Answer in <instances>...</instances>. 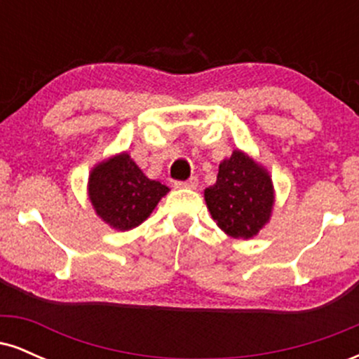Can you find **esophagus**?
Instances as JSON below:
<instances>
[{"label": "esophagus", "mask_w": 359, "mask_h": 359, "mask_svg": "<svg viewBox=\"0 0 359 359\" xmlns=\"http://www.w3.org/2000/svg\"><path fill=\"white\" fill-rule=\"evenodd\" d=\"M177 189H196L197 187V179L196 177H191L187 180H177L175 182Z\"/></svg>", "instance_id": "1"}]
</instances>
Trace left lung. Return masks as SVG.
Instances as JSON below:
<instances>
[{"label": "left lung", "mask_w": 359, "mask_h": 359, "mask_svg": "<svg viewBox=\"0 0 359 359\" xmlns=\"http://www.w3.org/2000/svg\"><path fill=\"white\" fill-rule=\"evenodd\" d=\"M204 197L222 231L248 240L269 221L273 185L266 170L236 150L219 163L216 184L205 189Z\"/></svg>", "instance_id": "8db88e82"}]
</instances>
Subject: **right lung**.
Here are the masks:
<instances>
[{
    "label": "right lung",
    "instance_id": "add662e5",
    "mask_svg": "<svg viewBox=\"0 0 359 359\" xmlns=\"http://www.w3.org/2000/svg\"><path fill=\"white\" fill-rule=\"evenodd\" d=\"M167 192V185L148 179L128 154L100 163L89 177V199L97 216L119 231L142 224Z\"/></svg>",
    "mask_w": 359,
    "mask_h": 359
}]
</instances>
